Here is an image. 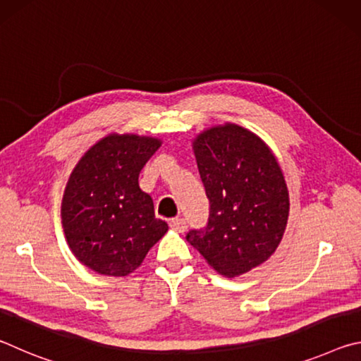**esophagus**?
<instances>
[{
    "instance_id": "esophagus-1",
    "label": "esophagus",
    "mask_w": 361,
    "mask_h": 361,
    "mask_svg": "<svg viewBox=\"0 0 361 361\" xmlns=\"http://www.w3.org/2000/svg\"><path fill=\"white\" fill-rule=\"evenodd\" d=\"M170 228L176 232H185L188 228V223H186V219H183V218H173L172 221H170Z\"/></svg>"
}]
</instances>
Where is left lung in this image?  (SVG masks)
Instances as JSON below:
<instances>
[{
    "instance_id": "obj_1",
    "label": "left lung",
    "mask_w": 361,
    "mask_h": 361,
    "mask_svg": "<svg viewBox=\"0 0 361 361\" xmlns=\"http://www.w3.org/2000/svg\"><path fill=\"white\" fill-rule=\"evenodd\" d=\"M192 148L210 213L186 239L218 274L242 276L282 240L290 212L283 173L267 145L235 124L202 132Z\"/></svg>"
}]
</instances>
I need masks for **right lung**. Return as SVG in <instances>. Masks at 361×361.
Returning <instances> with one entry per match:
<instances>
[{
    "instance_id": "add662e5",
    "label": "right lung",
    "mask_w": 361,
    "mask_h": 361,
    "mask_svg": "<svg viewBox=\"0 0 361 361\" xmlns=\"http://www.w3.org/2000/svg\"><path fill=\"white\" fill-rule=\"evenodd\" d=\"M161 140L111 133L76 164L62 200V224L73 255L103 276L124 277L142 264L169 226L154 216L138 175Z\"/></svg>"
}]
</instances>
